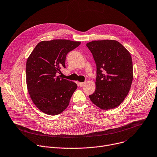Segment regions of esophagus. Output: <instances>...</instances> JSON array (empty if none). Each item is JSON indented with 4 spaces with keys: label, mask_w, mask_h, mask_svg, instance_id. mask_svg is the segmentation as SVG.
<instances>
[{
    "label": "esophagus",
    "mask_w": 157,
    "mask_h": 157,
    "mask_svg": "<svg viewBox=\"0 0 157 157\" xmlns=\"http://www.w3.org/2000/svg\"><path fill=\"white\" fill-rule=\"evenodd\" d=\"M86 84V82H79V86H81V87H82V86H84V84Z\"/></svg>",
    "instance_id": "34e87169"
}]
</instances>
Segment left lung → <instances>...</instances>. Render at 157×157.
<instances>
[{"label": "left lung", "mask_w": 157, "mask_h": 157, "mask_svg": "<svg viewBox=\"0 0 157 157\" xmlns=\"http://www.w3.org/2000/svg\"><path fill=\"white\" fill-rule=\"evenodd\" d=\"M96 64V90L90 95L98 108L118 106L129 92L133 81L130 53L115 40H93L86 44Z\"/></svg>", "instance_id": "8db88e82"}]
</instances>
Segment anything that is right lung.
Wrapping results in <instances>:
<instances>
[{"instance_id":"add662e5","label":"right lung","mask_w":157,"mask_h":157,"mask_svg":"<svg viewBox=\"0 0 157 157\" xmlns=\"http://www.w3.org/2000/svg\"><path fill=\"white\" fill-rule=\"evenodd\" d=\"M81 44L66 39L43 40L37 44L26 63V83L34 104L41 111L57 115L69 105L77 84L61 78L67 54Z\"/></svg>"}]
</instances>
